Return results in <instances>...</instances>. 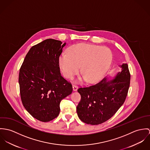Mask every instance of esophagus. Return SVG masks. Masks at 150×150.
<instances>
[{"mask_svg": "<svg viewBox=\"0 0 150 150\" xmlns=\"http://www.w3.org/2000/svg\"><path fill=\"white\" fill-rule=\"evenodd\" d=\"M78 86L76 85V84H73L72 85V88H73V90L74 91H76L77 89H78Z\"/></svg>", "mask_w": 150, "mask_h": 150, "instance_id": "esophagus-1", "label": "esophagus"}]
</instances>
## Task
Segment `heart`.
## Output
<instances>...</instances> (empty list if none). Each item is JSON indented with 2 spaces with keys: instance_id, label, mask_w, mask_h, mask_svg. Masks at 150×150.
I'll return each mask as SVG.
<instances>
[{
  "instance_id": "obj_1",
  "label": "heart",
  "mask_w": 150,
  "mask_h": 150,
  "mask_svg": "<svg viewBox=\"0 0 150 150\" xmlns=\"http://www.w3.org/2000/svg\"><path fill=\"white\" fill-rule=\"evenodd\" d=\"M112 53L107 47L81 43L71 46L68 53L59 57V64L64 77L73 78L79 71L86 82L99 81L110 67Z\"/></svg>"
}]
</instances>
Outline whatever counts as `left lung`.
Instances as JSON below:
<instances>
[{"mask_svg":"<svg viewBox=\"0 0 150 150\" xmlns=\"http://www.w3.org/2000/svg\"><path fill=\"white\" fill-rule=\"evenodd\" d=\"M112 81L104 78L98 83L79 87L81 100L76 111L80 120L91 125L100 124L113 116L122 105L128 95L131 74L127 64Z\"/></svg>","mask_w":150,"mask_h":150,"instance_id":"left-lung-1","label":"left lung"}]
</instances>
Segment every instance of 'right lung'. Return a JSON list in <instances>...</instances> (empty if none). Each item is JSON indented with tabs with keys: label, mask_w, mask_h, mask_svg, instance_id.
I'll return each mask as SVG.
<instances>
[{
	"label": "right lung",
	"mask_w": 150,
	"mask_h": 150,
	"mask_svg": "<svg viewBox=\"0 0 150 150\" xmlns=\"http://www.w3.org/2000/svg\"><path fill=\"white\" fill-rule=\"evenodd\" d=\"M66 42L47 39L33 46L20 68L21 98L34 118L48 122L58 116L60 103L72 92L71 83L60 74L59 57Z\"/></svg>",
	"instance_id": "1"
}]
</instances>
